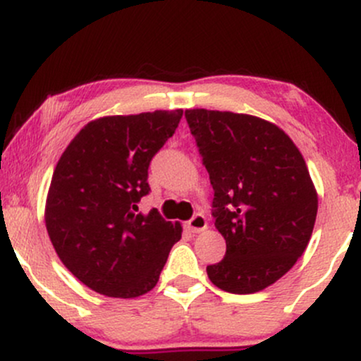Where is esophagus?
<instances>
[{
	"label": "esophagus",
	"instance_id": "esophagus-1",
	"mask_svg": "<svg viewBox=\"0 0 361 361\" xmlns=\"http://www.w3.org/2000/svg\"><path fill=\"white\" fill-rule=\"evenodd\" d=\"M186 226H188V229L192 231L193 234L204 233V231L207 229V219L202 214H197V215H193L192 221H188Z\"/></svg>",
	"mask_w": 361,
	"mask_h": 361
}]
</instances>
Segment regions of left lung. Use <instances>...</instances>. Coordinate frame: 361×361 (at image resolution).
<instances>
[{
  "label": "left lung",
  "instance_id": "1",
  "mask_svg": "<svg viewBox=\"0 0 361 361\" xmlns=\"http://www.w3.org/2000/svg\"><path fill=\"white\" fill-rule=\"evenodd\" d=\"M214 188L215 227L226 256L207 267L231 293L264 290L287 273L312 235L317 192L299 147L255 115L185 111Z\"/></svg>",
  "mask_w": 361,
  "mask_h": 361
}]
</instances>
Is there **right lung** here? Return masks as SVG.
I'll use <instances>...</instances> for the list:
<instances>
[{
  "label": "right lung",
  "instance_id": "obj_1",
  "mask_svg": "<svg viewBox=\"0 0 361 361\" xmlns=\"http://www.w3.org/2000/svg\"><path fill=\"white\" fill-rule=\"evenodd\" d=\"M183 110L94 118L57 161L45 200V227L57 256L86 287L134 299L156 287L181 224L156 209L139 212L149 193L152 156L175 134Z\"/></svg>",
  "mask_w": 361,
  "mask_h": 361
}]
</instances>
